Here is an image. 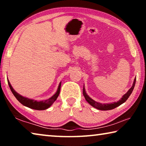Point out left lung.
I'll list each match as a JSON object with an SVG mask.
<instances>
[{
    "mask_svg": "<svg viewBox=\"0 0 146 146\" xmlns=\"http://www.w3.org/2000/svg\"><path fill=\"white\" fill-rule=\"evenodd\" d=\"M135 82H136V78H135L134 82H133L132 87L129 90H128L127 92L125 93V95H123L122 96V98H121L120 100L117 101V102H113V103L102 104V103L96 102V101H95L94 100L91 99V98L87 95V93H86L84 86V88H83V95L84 96V98L86 100V101H87V102L90 104L91 106H92L93 108L97 109V110H102V111L111 110H113V109L118 107V106H119L121 104H122L123 103H124L125 101L127 100V98H129L131 94L132 93V91L133 90V89H134V87L135 86Z\"/></svg>",
    "mask_w": 146,
    "mask_h": 146,
    "instance_id": "left-lung-1",
    "label": "left lung"
}]
</instances>
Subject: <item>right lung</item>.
<instances>
[{
  "mask_svg": "<svg viewBox=\"0 0 146 146\" xmlns=\"http://www.w3.org/2000/svg\"><path fill=\"white\" fill-rule=\"evenodd\" d=\"M8 82L12 93L13 94V95L17 99L19 100V102H20V103H21L22 104L26 106V107H28L29 108L33 109V110H44L50 107V106L53 104V103L55 102V101L56 100V98H57V97H58L59 93H60V86H61V82H60V84H59L57 91H56V92L55 93V95L52 96L51 98H49V99H47L45 100L38 101V100L31 99V98L24 97H23L22 95H19L18 93H17L16 91L13 90V88H12L11 84L8 80Z\"/></svg>",
  "mask_w": 146,
  "mask_h": 146,
  "instance_id": "1",
  "label": "right lung"
}]
</instances>
